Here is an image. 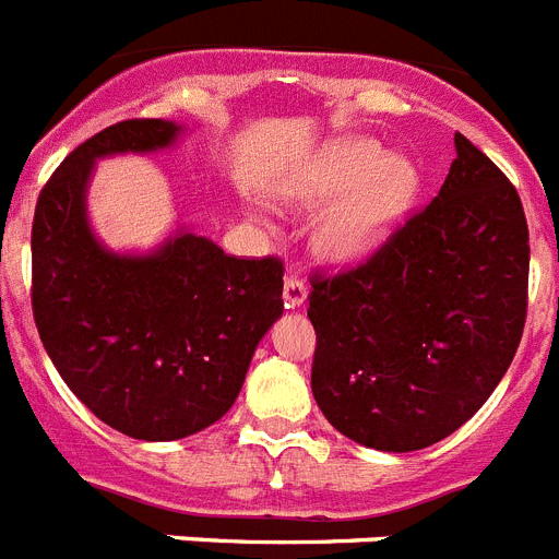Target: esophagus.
<instances>
[{
	"label": "esophagus",
	"mask_w": 559,
	"mask_h": 559,
	"mask_svg": "<svg viewBox=\"0 0 559 559\" xmlns=\"http://www.w3.org/2000/svg\"><path fill=\"white\" fill-rule=\"evenodd\" d=\"M283 299H285V308H288V310L302 308L305 299H308V288H305V283L296 274H290L288 280H285Z\"/></svg>",
	"instance_id": "1"
}]
</instances>
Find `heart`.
<instances>
[{"mask_svg":"<svg viewBox=\"0 0 559 559\" xmlns=\"http://www.w3.org/2000/svg\"><path fill=\"white\" fill-rule=\"evenodd\" d=\"M417 190V165L369 136L328 142L274 185L276 199L294 210L330 206L313 231V251L333 269L378 254L406 221Z\"/></svg>","mask_w":559,"mask_h":559,"instance_id":"b5f03b06","label":"heart"}]
</instances>
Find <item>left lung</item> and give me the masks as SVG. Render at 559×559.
Wrapping results in <instances>:
<instances>
[{"instance_id": "1", "label": "left lung", "mask_w": 559, "mask_h": 559, "mask_svg": "<svg viewBox=\"0 0 559 559\" xmlns=\"http://www.w3.org/2000/svg\"><path fill=\"white\" fill-rule=\"evenodd\" d=\"M437 199L355 271L313 280L310 386L358 445L451 437L510 369L526 322L530 229L510 179L456 133Z\"/></svg>"}]
</instances>
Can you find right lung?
<instances>
[{"mask_svg":"<svg viewBox=\"0 0 559 559\" xmlns=\"http://www.w3.org/2000/svg\"><path fill=\"white\" fill-rule=\"evenodd\" d=\"M173 120H126L61 162L33 218V316L49 360L114 431L173 442L218 423L283 316V263L237 260L187 226L147 251L111 249L88 218L100 159L170 151Z\"/></svg>","mask_w":559,"mask_h":559,"instance_id":"right-lung-1","label":"right lung"}]
</instances>
